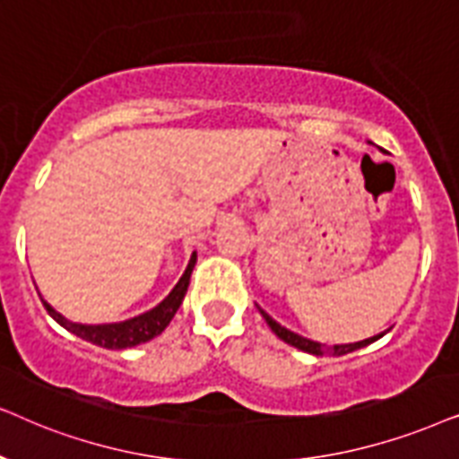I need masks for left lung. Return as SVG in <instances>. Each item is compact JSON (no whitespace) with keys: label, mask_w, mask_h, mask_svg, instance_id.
Segmentation results:
<instances>
[{"label":"left lung","mask_w":459,"mask_h":459,"mask_svg":"<svg viewBox=\"0 0 459 459\" xmlns=\"http://www.w3.org/2000/svg\"><path fill=\"white\" fill-rule=\"evenodd\" d=\"M260 313H262V316H264V319H266L268 327H271L273 332L277 333L281 340L287 342V344H291V346L300 348V351H304V352L316 354V357H323V354H325V352L333 354V357H340V354H348V352L357 351V348L368 346V344H371V342H376L377 338H382V335L386 333V332H384V333H377V335H374V338H368V340H363V342H354V344H335V346H332V348H327L325 344H321V342H313V340H308V338H302V335H298V333L290 332V329L281 327L279 323L274 321V319H271V316H268L262 308H260Z\"/></svg>","instance_id":"left-lung-1"}]
</instances>
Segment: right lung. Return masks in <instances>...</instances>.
<instances>
[{
  "label": "right lung",
  "mask_w": 459,
  "mask_h": 459,
  "mask_svg": "<svg viewBox=\"0 0 459 459\" xmlns=\"http://www.w3.org/2000/svg\"><path fill=\"white\" fill-rule=\"evenodd\" d=\"M195 262H197V254L191 255V262H188L185 274H182L178 283L169 296L163 300L159 307H155L149 313L134 316V319L121 321V323H107V325H82V323H71L66 321L63 315H58L50 304L46 300L44 307L50 316L56 323H60L65 329H69L71 333L79 335V338L91 342V344L102 346V348H111V351H121V348H132L136 344H144L159 335L169 325L172 316L176 315V310L180 308L182 300H185V293L188 290V281H191Z\"/></svg>",
  "instance_id": "obj_1"
}]
</instances>
